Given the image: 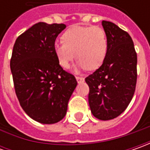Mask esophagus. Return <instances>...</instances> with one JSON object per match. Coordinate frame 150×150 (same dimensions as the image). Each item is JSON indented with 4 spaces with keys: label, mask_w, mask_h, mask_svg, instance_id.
<instances>
[{
    "label": "esophagus",
    "mask_w": 150,
    "mask_h": 150,
    "mask_svg": "<svg viewBox=\"0 0 150 150\" xmlns=\"http://www.w3.org/2000/svg\"><path fill=\"white\" fill-rule=\"evenodd\" d=\"M76 79H77V81H78V83H81V82H83L84 81V78L83 77H76Z\"/></svg>",
    "instance_id": "esophagus-1"
}]
</instances>
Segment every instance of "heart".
<instances>
[{
    "instance_id": "heart-1",
    "label": "heart",
    "mask_w": 150,
    "mask_h": 150,
    "mask_svg": "<svg viewBox=\"0 0 150 150\" xmlns=\"http://www.w3.org/2000/svg\"><path fill=\"white\" fill-rule=\"evenodd\" d=\"M54 44V52L62 68L68 69L76 57L78 67L95 70L103 64L108 49L106 32L100 26H71ZM75 56H74V54Z\"/></svg>"
}]
</instances>
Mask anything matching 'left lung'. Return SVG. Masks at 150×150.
Returning <instances> with one entry per match:
<instances>
[{
    "label": "left lung",
    "mask_w": 150,
    "mask_h": 150,
    "mask_svg": "<svg viewBox=\"0 0 150 150\" xmlns=\"http://www.w3.org/2000/svg\"><path fill=\"white\" fill-rule=\"evenodd\" d=\"M108 49L103 64L85 78L89 87L88 103L93 116L109 120L126 109L134 94L137 53L129 34L111 21H103Z\"/></svg>",
    "instance_id": "obj_1"
}]
</instances>
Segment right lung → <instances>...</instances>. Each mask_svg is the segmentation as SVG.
Wrapping results in <instances>:
<instances>
[{"label": "right lung", "instance_id": "obj_1", "mask_svg": "<svg viewBox=\"0 0 150 150\" xmlns=\"http://www.w3.org/2000/svg\"><path fill=\"white\" fill-rule=\"evenodd\" d=\"M65 24L38 22L17 38L10 62L20 105L35 121L55 124L65 117L78 82L63 70L54 52Z\"/></svg>", "mask_w": 150, "mask_h": 150}]
</instances>
